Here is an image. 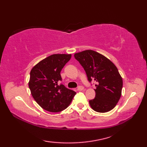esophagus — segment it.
I'll return each mask as SVG.
<instances>
[{
    "label": "esophagus",
    "mask_w": 147,
    "mask_h": 147,
    "mask_svg": "<svg viewBox=\"0 0 147 147\" xmlns=\"http://www.w3.org/2000/svg\"><path fill=\"white\" fill-rule=\"evenodd\" d=\"M83 89H84V87L83 86H79L78 87V91H82V90H83Z\"/></svg>",
    "instance_id": "esophagus-1"
}]
</instances>
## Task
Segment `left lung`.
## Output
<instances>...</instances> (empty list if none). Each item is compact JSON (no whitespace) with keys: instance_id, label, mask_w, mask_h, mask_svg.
<instances>
[{"instance_id":"obj_1","label":"left lung","mask_w":147,"mask_h":147,"mask_svg":"<svg viewBox=\"0 0 147 147\" xmlns=\"http://www.w3.org/2000/svg\"><path fill=\"white\" fill-rule=\"evenodd\" d=\"M74 57L85 71L88 82L96 83L95 97L89 101L96 112H107L115 107L121 96L123 79L116 66L99 53L92 50L76 53Z\"/></svg>"}]
</instances>
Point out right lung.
<instances>
[{
    "instance_id": "obj_1",
    "label": "right lung",
    "mask_w": 147,
    "mask_h": 147,
    "mask_svg": "<svg viewBox=\"0 0 147 147\" xmlns=\"http://www.w3.org/2000/svg\"><path fill=\"white\" fill-rule=\"evenodd\" d=\"M71 54H53L43 59L30 72L28 83L33 98L45 111L58 112L66 109L76 92L62 84L61 71Z\"/></svg>"
}]
</instances>
